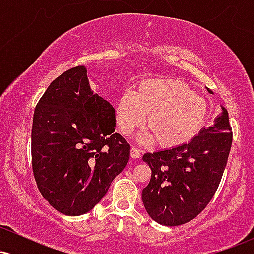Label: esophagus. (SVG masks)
<instances>
[{
    "label": "esophagus",
    "mask_w": 254,
    "mask_h": 254,
    "mask_svg": "<svg viewBox=\"0 0 254 254\" xmlns=\"http://www.w3.org/2000/svg\"><path fill=\"white\" fill-rule=\"evenodd\" d=\"M131 157H133V159H138V157H141V149H138L137 147L131 148Z\"/></svg>",
    "instance_id": "esophagus-1"
}]
</instances>
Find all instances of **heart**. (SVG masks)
Returning a JSON list of instances; mask_svg holds the SVG:
<instances>
[{"label": "heart", "instance_id": "heart-1", "mask_svg": "<svg viewBox=\"0 0 254 254\" xmlns=\"http://www.w3.org/2000/svg\"><path fill=\"white\" fill-rule=\"evenodd\" d=\"M208 115L205 99L176 78H151L127 90L116 104V123L123 135L142 125L147 127L139 139L156 141L161 147H177L193 137Z\"/></svg>", "mask_w": 254, "mask_h": 254}]
</instances>
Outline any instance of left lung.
Wrapping results in <instances>:
<instances>
[{
    "instance_id": "obj_1",
    "label": "left lung",
    "mask_w": 254,
    "mask_h": 254,
    "mask_svg": "<svg viewBox=\"0 0 254 254\" xmlns=\"http://www.w3.org/2000/svg\"><path fill=\"white\" fill-rule=\"evenodd\" d=\"M232 141L228 112L222 107L215 124L203 127L188 143L145 153L142 159L149 165L151 178L142 200L149 216L172 227L199 215L220 185Z\"/></svg>"
}]
</instances>
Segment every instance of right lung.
Instances as JSON below:
<instances>
[{
  "label": "right lung",
  "instance_id": "1",
  "mask_svg": "<svg viewBox=\"0 0 254 254\" xmlns=\"http://www.w3.org/2000/svg\"><path fill=\"white\" fill-rule=\"evenodd\" d=\"M115 109L75 66L50 83L32 124V168L42 196L69 216L94 208L129 162L130 144L116 132Z\"/></svg>",
  "mask_w": 254,
  "mask_h": 254
}]
</instances>
